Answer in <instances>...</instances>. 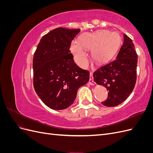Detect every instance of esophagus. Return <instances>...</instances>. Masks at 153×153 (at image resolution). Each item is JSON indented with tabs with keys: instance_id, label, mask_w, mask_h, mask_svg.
<instances>
[{
	"instance_id": "esophagus-1",
	"label": "esophagus",
	"mask_w": 153,
	"mask_h": 153,
	"mask_svg": "<svg viewBox=\"0 0 153 153\" xmlns=\"http://www.w3.org/2000/svg\"><path fill=\"white\" fill-rule=\"evenodd\" d=\"M89 84L93 85H95V82L93 80V77H92V73H90V78H89Z\"/></svg>"
}]
</instances>
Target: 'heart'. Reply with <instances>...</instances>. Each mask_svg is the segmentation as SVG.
Returning a JSON list of instances; mask_svg holds the SVG:
<instances>
[{
    "instance_id": "1",
    "label": "heart",
    "mask_w": 153,
    "mask_h": 153,
    "mask_svg": "<svg viewBox=\"0 0 153 153\" xmlns=\"http://www.w3.org/2000/svg\"><path fill=\"white\" fill-rule=\"evenodd\" d=\"M121 42V37L117 32L102 30L82 37L80 43H72L71 51L78 65L85 67L88 60L83 48L91 51V57L94 62L101 64L108 61L113 56Z\"/></svg>"
}]
</instances>
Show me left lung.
I'll use <instances>...</instances> for the list:
<instances>
[{"label":"left lung","mask_w":153,"mask_h":153,"mask_svg":"<svg viewBox=\"0 0 153 153\" xmlns=\"http://www.w3.org/2000/svg\"><path fill=\"white\" fill-rule=\"evenodd\" d=\"M124 39L116 58L93 73L94 80L109 91L107 99L101 102L106 106H115L123 103L135 85L137 53L132 40L126 34H124Z\"/></svg>","instance_id":"1"}]
</instances>
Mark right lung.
<instances>
[{"label": "right lung", "instance_id": "add662e5", "mask_svg": "<svg viewBox=\"0 0 153 153\" xmlns=\"http://www.w3.org/2000/svg\"><path fill=\"white\" fill-rule=\"evenodd\" d=\"M80 29L59 27L44 35L34 53L33 85L43 102L53 110L69 107L80 87L89 80V71L78 67L69 50Z\"/></svg>", "mask_w": 153, "mask_h": 153}]
</instances>
